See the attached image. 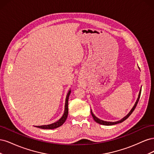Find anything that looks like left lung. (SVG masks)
Segmentation results:
<instances>
[{
    "label": "left lung",
    "instance_id": "8db88e82",
    "mask_svg": "<svg viewBox=\"0 0 154 154\" xmlns=\"http://www.w3.org/2000/svg\"><path fill=\"white\" fill-rule=\"evenodd\" d=\"M141 88H140V91H139V95H138V97H137V100H136V103H135V104H134V106L132 107V109L130 110V111L128 113V114L127 115H126L124 118H123L122 119H120V120H119V121H118V122H106V121H103V120H102V119H99L98 118H97L96 116L93 114V112H92V110L91 109V114H92V118H93V119H94V120L95 121V122H96V123H99V124H101V125H106V126H109V125H116V124H118V123H122L123 122H124L125 120H126L127 119L129 116H130V114H131L132 112H133V111L134 110V109H135V108H136V106H137V103H138V101H139V98H140V96H141Z\"/></svg>",
    "mask_w": 154,
    "mask_h": 154
}]
</instances>
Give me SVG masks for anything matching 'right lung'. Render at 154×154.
Here are the masks:
<instances>
[{
	"label": "right lung",
	"mask_w": 154,
	"mask_h": 154,
	"mask_svg": "<svg viewBox=\"0 0 154 154\" xmlns=\"http://www.w3.org/2000/svg\"><path fill=\"white\" fill-rule=\"evenodd\" d=\"M71 91L70 89L67 92V94L66 96V103H65L64 113L61 117V118L58 119L57 122H56L52 124L45 125H42V126H36V127H38L42 129H54L60 127V126H62L65 123L68 116V101H69V97L70 94H71Z\"/></svg>",
	"instance_id": "right-lung-1"
}]
</instances>
